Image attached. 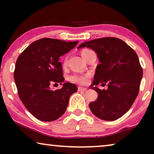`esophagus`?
Here are the masks:
<instances>
[{
	"mask_svg": "<svg viewBox=\"0 0 154 154\" xmlns=\"http://www.w3.org/2000/svg\"><path fill=\"white\" fill-rule=\"evenodd\" d=\"M78 90H79V91H83V92H85V91H86V90H87V88H83V87H79L78 88Z\"/></svg>",
	"mask_w": 154,
	"mask_h": 154,
	"instance_id": "esophagus-1",
	"label": "esophagus"
}]
</instances>
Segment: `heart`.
<instances>
[{"label":"heart","mask_w":154,"mask_h":154,"mask_svg":"<svg viewBox=\"0 0 154 154\" xmlns=\"http://www.w3.org/2000/svg\"><path fill=\"white\" fill-rule=\"evenodd\" d=\"M88 50H88V49L83 50V51L81 52L82 56L83 57L84 54H85ZM66 60H65L64 62V64H63V66H66ZM89 77H90V74H88V73H86V74H77V73H75V74L71 75L70 78H69V79H70V81L72 82V83L79 84V85H85V84L88 83Z\"/></svg>","instance_id":"heart-1"}]
</instances>
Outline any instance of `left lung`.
<instances>
[{
    "instance_id": "left-lung-1",
    "label": "left lung",
    "mask_w": 154,
    "mask_h": 154,
    "mask_svg": "<svg viewBox=\"0 0 154 154\" xmlns=\"http://www.w3.org/2000/svg\"><path fill=\"white\" fill-rule=\"evenodd\" d=\"M97 54L99 62L90 87L98 97L89 104L93 114L104 121H115L127 113L138 95L142 68L134 50L122 40L106 37L81 44ZM107 85L106 90L94 85Z\"/></svg>"
}]
</instances>
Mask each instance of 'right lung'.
I'll use <instances>...</instances> for the list:
<instances>
[{
	"instance_id": "obj_1",
	"label": "right lung",
	"mask_w": 154,
	"mask_h": 154,
	"mask_svg": "<svg viewBox=\"0 0 154 154\" xmlns=\"http://www.w3.org/2000/svg\"><path fill=\"white\" fill-rule=\"evenodd\" d=\"M78 43L41 38L33 42L17 60L14 79L19 97L27 110L40 121L50 122L62 116L70 96L77 92L76 85L69 82L55 90L50 89V85L64 82L59 60Z\"/></svg>"
}]
</instances>
